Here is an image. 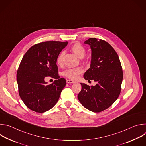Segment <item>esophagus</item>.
<instances>
[{"label": "esophagus", "instance_id": "34e87169", "mask_svg": "<svg viewBox=\"0 0 146 146\" xmlns=\"http://www.w3.org/2000/svg\"><path fill=\"white\" fill-rule=\"evenodd\" d=\"M66 82L67 83H68V84H69V83H75L76 82V81H73V80H66Z\"/></svg>", "mask_w": 146, "mask_h": 146}]
</instances>
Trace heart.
Wrapping results in <instances>:
<instances>
[{"instance_id": "obj_1", "label": "heart", "mask_w": 146, "mask_h": 146, "mask_svg": "<svg viewBox=\"0 0 146 146\" xmlns=\"http://www.w3.org/2000/svg\"><path fill=\"white\" fill-rule=\"evenodd\" d=\"M71 50L72 52L78 58H82L86 54V50L84 47H83L81 44L79 43H76L74 44L71 47ZM64 53L62 52L60 53L57 59H56V63L58 65H60L62 63V57H63ZM83 72V69L81 67H77L76 68L73 69H68L66 70L64 72V75L71 80H76L78 76L80 75Z\"/></svg>"}]
</instances>
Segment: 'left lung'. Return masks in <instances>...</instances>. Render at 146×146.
I'll list each match as a JSON object with an SVG mask.
<instances>
[{"mask_svg":"<svg viewBox=\"0 0 146 146\" xmlns=\"http://www.w3.org/2000/svg\"><path fill=\"white\" fill-rule=\"evenodd\" d=\"M90 46V68L84 74L86 80H94L95 86L81 83L78 99L87 109L99 113L109 108L118 98L123 78L119 57L106 41L90 38L84 41Z\"/></svg>","mask_w":146,"mask_h":146,"instance_id":"1","label":"left lung"}]
</instances>
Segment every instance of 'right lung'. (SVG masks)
Wrapping results in <instances>:
<instances>
[{
  "instance_id": "right-lung-1",
  "label": "right lung",
  "mask_w": 146,
  "mask_h": 146,
  "mask_svg": "<svg viewBox=\"0 0 146 146\" xmlns=\"http://www.w3.org/2000/svg\"><path fill=\"white\" fill-rule=\"evenodd\" d=\"M68 41H50L31 47L23 56L17 73L18 92L25 105L32 111L44 113L57 103L66 86L58 74L56 59ZM56 80L48 85L46 76Z\"/></svg>"
}]
</instances>
